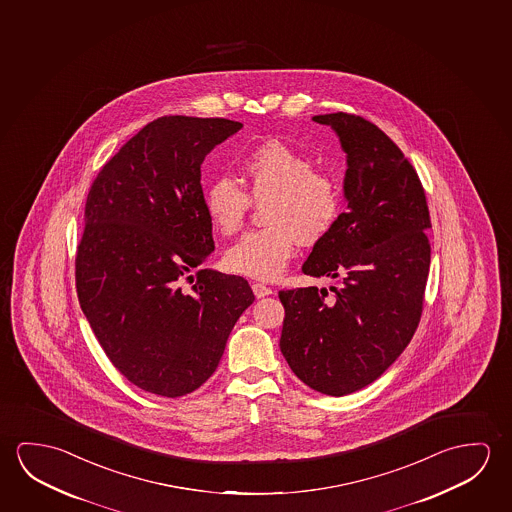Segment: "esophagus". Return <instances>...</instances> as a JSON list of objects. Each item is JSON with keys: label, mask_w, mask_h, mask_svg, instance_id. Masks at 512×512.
I'll return each instance as SVG.
<instances>
[{"label": "esophagus", "mask_w": 512, "mask_h": 512, "mask_svg": "<svg viewBox=\"0 0 512 512\" xmlns=\"http://www.w3.org/2000/svg\"><path fill=\"white\" fill-rule=\"evenodd\" d=\"M252 292H254V295H256L258 299H263V297H268V295L272 293V288L267 286V284L254 283L252 284Z\"/></svg>", "instance_id": "esophagus-1"}]
</instances>
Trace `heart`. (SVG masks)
I'll use <instances>...</instances> for the list:
<instances>
[{
  "mask_svg": "<svg viewBox=\"0 0 512 512\" xmlns=\"http://www.w3.org/2000/svg\"><path fill=\"white\" fill-rule=\"evenodd\" d=\"M240 182L242 186L229 176H217L203 190L204 213L222 235L242 228L251 199L268 201L263 204L267 228L245 233L224 254V265L235 274L281 276L297 242H322L340 220L338 181L315 169L311 156L281 140H267L242 158Z\"/></svg>",
  "mask_w": 512,
  "mask_h": 512,
  "instance_id": "b5f03b06",
  "label": "heart"
}]
</instances>
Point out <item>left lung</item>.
<instances>
[{"label":"left lung","mask_w":512,"mask_h":512,"mask_svg":"<svg viewBox=\"0 0 512 512\" xmlns=\"http://www.w3.org/2000/svg\"><path fill=\"white\" fill-rule=\"evenodd\" d=\"M347 155V211L313 247L302 272L327 288L279 292V347L311 390L343 397L379 379L413 338L429 276V208L413 165L384 131L357 115H315Z\"/></svg>","instance_id":"left-lung-1"}]
</instances>
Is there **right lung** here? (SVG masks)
Returning a JSON list of instances; mask_svg holds the SVG:
<instances>
[{"label":"right lung","instance_id":"obj_1","mask_svg":"<svg viewBox=\"0 0 512 512\" xmlns=\"http://www.w3.org/2000/svg\"><path fill=\"white\" fill-rule=\"evenodd\" d=\"M242 122L169 115L130 138L94 179L76 252V290L112 365L140 390L183 397L217 370L254 293L197 270L215 245L201 163Z\"/></svg>","mask_w":512,"mask_h":512}]
</instances>
